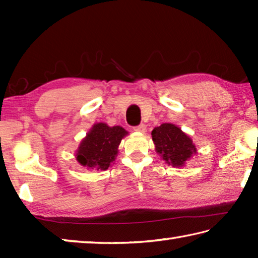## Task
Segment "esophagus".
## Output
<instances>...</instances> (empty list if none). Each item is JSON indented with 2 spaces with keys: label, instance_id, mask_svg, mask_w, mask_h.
I'll use <instances>...</instances> for the list:
<instances>
[{
  "label": "esophagus",
  "instance_id": "1",
  "mask_svg": "<svg viewBox=\"0 0 258 258\" xmlns=\"http://www.w3.org/2000/svg\"><path fill=\"white\" fill-rule=\"evenodd\" d=\"M134 131H135V132H139V133H146L147 126L145 124H140L139 126H135Z\"/></svg>",
  "mask_w": 258,
  "mask_h": 258
}]
</instances>
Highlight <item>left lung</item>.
Instances as JSON below:
<instances>
[{
	"instance_id": "left-lung-1",
	"label": "left lung",
	"mask_w": 258,
	"mask_h": 258,
	"mask_svg": "<svg viewBox=\"0 0 258 258\" xmlns=\"http://www.w3.org/2000/svg\"><path fill=\"white\" fill-rule=\"evenodd\" d=\"M157 154L166 164L173 167H182L192 155L197 152L192 140L178 126L169 123L161 124L151 132Z\"/></svg>"
}]
</instances>
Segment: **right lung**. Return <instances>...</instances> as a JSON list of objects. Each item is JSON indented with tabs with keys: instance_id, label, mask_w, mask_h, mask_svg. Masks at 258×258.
I'll return each instance as SVG.
<instances>
[{
	"instance_id": "add662e5",
	"label": "right lung",
	"mask_w": 258,
	"mask_h": 258,
	"mask_svg": "<svg viewBox=\"0 0 258 258\" xmlns=\"http://www.w3.org/2000/svg\"><path fill=\"white\" fill-rule=\"evenodd\" d=\"M128 132L121 126L98 123L82 140L76 151V159L89 169L106 171L118 154V146Z\"/></svg>"
}]
</instances>
